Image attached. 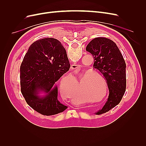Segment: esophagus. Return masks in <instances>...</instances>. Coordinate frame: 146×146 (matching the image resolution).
Segmentation results:
<instances>
[{"instance_id":"esophagus-1","label":"esophagus","mask_w":146,"mask_h":146,"mask_svg":"<svg viewBox=\"0 0 146 146\" xmlns=\"http://www.w3.org/2000/svg\"><path fill=\"white\" fill-rule=\"evenodd\" d=\"M79 68V65H77V64H72L71 65V69H76L77 68Z\"/></svg>"}]
</instances>
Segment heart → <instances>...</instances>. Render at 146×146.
Here are the masks:
<instances>
[{
    "label": "heart",
    "mask_w": 146,
    "mask_h": 146,
    "mask_svg": "<svg viewBox=\"0 0 146 146\" xmlns=\"http://www.w3.org/2000/svg\"><path fill=\"white\" fill-rule=\"evenodd\" d=\"M87 74L88 73L86 72L80 79L79 82L77 81L76 77H75V81L71 78H64L61 80L59 87L61 96L63 98L70 99L73 102L77 104H80L83 102L82 95L87 99L89 98L90 96H92V98L95 99L100 98L104 94L103 87L98 83L94 84V81L91 78V76H87ZM66 82L68 83L67 86H65ZM78 92L80 93L79 94V92L78 93Z\"/></svg>",
    "instance_id": "obj_1"
}]
</instances>
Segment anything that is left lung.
I'll return each instance as SVG.
<instances>
[{
	"label": "left lung",
	"instance_id": "obj_1",
	"mask_svg": "<svg viewBox=\"0 0 146 146\" xmlns=\"http://www.w3.org/2000/svg\"><path fill=\"white\" fill-rule=\"evenodd\" d=\"M94 57L93 68L107 80L108 98L96 114L110 111L122 100L126 89V64L115 42L106 38H96L86 47Z\"/></svg>",
	"mask_w": 146,
	"mask_h": 146
}]
</instances>
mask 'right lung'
I'll list each match as a JSON object with an SVG mask.
<instances>
[{
	"label": "right lung",
	"mask_w": 146,
	"mask_h": 146,
	"mask_svg": "<svg viewBox=\"0 0 146 146\" xmlns=\"http://www.w3.org/2000/svg\"><path fill=\"white\" fill-rule=\"evenodd\" d=\"M65 48L56 39L46 38L29 47L20 68L22 94L35 111L50 116L64 111L67 106L58 100L55 82L70 68ZM42 91L46 95L39 96Z\"/></svg>",
	"instance_id": "add662e5"
}]
</instances>
